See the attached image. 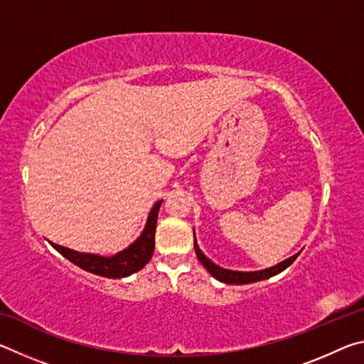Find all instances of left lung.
Instances as JSON below:
<instances>
[{
	"label": "left lung",
	"mask_w": 364,
	"mask_h": 364,
	"mask_svg": "<svg viewBox=\"0 0 364 364\" xmlns=\"http://www.w3.org/2000/svg\"><path fill=\"white\" fill-rule=\"evenodd\" d=\"M194 249H196L197 258H199L200 263L207 268L208 273H210L215 279L225 282V284H250V282L268 279V278H271V276H274V274L281 273V271H284L287 267H291L295 258L299 257V254H295L292 257H289L287 260L274 264V267L267 268V269H260V271H232V269L221 268V267H218V264H215L213 262L208 260V258L204 254H202L199 245H197L196 236H194Z\"/></svg>",
	"instance_id": "obj_1"
}]
</instances>
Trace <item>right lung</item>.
<instances>
[{"instance_id": "right-lung-1", "label": "right lung", "mask_w": 364, "mask_h": 364, "mask_svg": "<svg viewBox=\"0 0 364 364\" xmlns=\"http://www.w3.org/2000/svg\"><path fill=\"white\" fill-rule=\"evenodd\" d=\"M160 204H162V200L156 202L154 207L151 208L144 230L136 241L112 257L85 254V252L67 249L51 241H49V244H51L60 255L65 257L67 260H70L73 264H77V267H80L85 271H90V273L97 274V276H104V278H112V279L127 278V276L143 269L146 267V263L151 260V257L154 254V247H156V237L154 236H156Z\"/></svg>"}]
</instances>
